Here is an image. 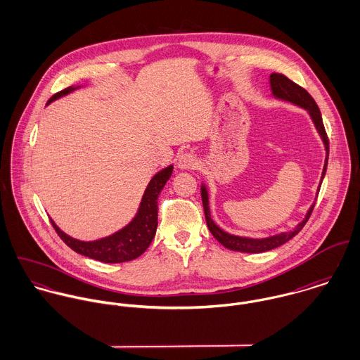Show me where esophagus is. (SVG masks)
Here are the masks:
<instances>
[{
	"mask_svg": "<svg viewBox=\"0 0 360 360\" xmlns=\"http://www.w3.org/2000/svg\"><path fill=\"white\" fill-rule=\"evenodd\" d=\"M198 165L195 155L191 153H184L179 156V166L181 169H195Z\"/></svg>",
	"mask_w": 360,
	"mask_h": 360,
	"instance_id": "esophagus-1",
	"label": "esophagus"
}]
</instances>
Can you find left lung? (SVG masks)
<instances>
[{
    "label": "left lung",
    "instance_id": "left-lung-1",
    "mask_svg": "<svg viewBox=\"0 0 360 360\" xmlns=\"http://www.w3.org/2000/svg\"><path fill=\"white\" fill-rule=\"evenodd\" d=\"M270 84H271V91L273 94L277 97V98H281V100H287L290 103H297L300 106H304L307 108L316 124V129L319 130L324 144H326V163H324V169H323V174H321V181H323V177L326 174V169H327V162H328V137H327V133H326V129H324V124H323V120H321V113H320V109L317 106L316 101L311 98V96L309 94L308 91L301 87L300 84L294 83L291 79H288L287 76L281 75V73H273L270 76ZM202 205H204V212H205L206 224H207V229L209 231L212 233V236L221 244L224 245L226 248L229 250H233V251H240V252H251V254H259V252H266V251H270V250H274L283 244H285L287 241H290L294 236H297L302 229L304 226L307 224V221L313 212V207L314 204L310 206L309 209L308 214L307 217L304 219V221H301L295 230L290 231V233H283L280 236H276V237H270V238H263V240H251V238H243V237H236V236H230L227 233H224L223 230H220L214 223L213 220L210 219V212H209V206H207V194H206L205 188H202Z\"/></svg>",
    "mask_w": 360,
    "mask_h": 360
}]
</instances>
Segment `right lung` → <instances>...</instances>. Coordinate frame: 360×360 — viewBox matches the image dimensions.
<instances>
[{"instance_id": "right-lung-1", "label": "right lung", "mask_w": 360, "mask_h": 360, "mask_svg": "<svg viewBox=\"0 0 360 360\" xmlns=\"http://www.w3.org/2000/svg\"><path fill=\"white\" fill-rule=\"evenodd\" d=\"M72 90L73 87H69L53 94L47 103H52L53 100L68 94ZM172 172L173 166H169L154 176L146 190L136 219L113 236H109L98 241L84 243L66 236L51 220L52 227L55 229L59 238L69 248L80 255L91 257L103 263H122L133 260L144 254L154 240L158 226V198L166 181L170 179Z\"/></svg>"}]
</instances>
